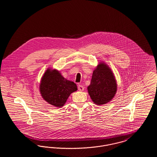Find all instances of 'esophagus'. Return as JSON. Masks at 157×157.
<instances>
[{
  "label": "esophagus",
  "instance_id": "obj_1",
  "mask_svg": "<svg viewBox=\"0 0 157 157\" xmlns=\"http://www.w3.org/2000/svg\"><path fill=\"white\" fill-rule=\"evenodd\" d=\"M78 90H79L80 91H83L84 90V87L81 85H78Z\"/></svg>",
  "mask_w": 157,
  "mask_h": 157
}]
</instances>
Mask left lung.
<instances>
[{"instance_id":"1","label":"left lung","mask_w":157,"mask_h":157,"mask_svg":"<svg viewBox=\"0 0 157 157\" xmlns=\"http://www.w3.org/2000/svg\"><path fill=\"white\" fill-rule=\"evenodd\" d=\"M88 91L93 102L97 105L109 102L117 91V83L111 68L101 62L93 71Z\"/></svg>"}]
</instances>
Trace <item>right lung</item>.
I'll list each match as a JSON object with an SVG mask.
<instances>
[{
	"instance_id": "obj_1",
	"label": "right lung",
	"mask_w": 157,
	"mask_h": 157,
	"mask_svg": "<svg viewBox=\"0 0 157 157\" xmlns=\"http://www.w3.org/2000/svg\"><path fill=\"white\" fill-rule=\"evenodd\" d=\"M78 90L75 83L65 78L59 71L49 67L42 76L39 90L48 104L60 108L65 104L70 95Z\"/></svg>"
}]
</instances>
